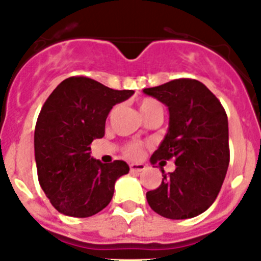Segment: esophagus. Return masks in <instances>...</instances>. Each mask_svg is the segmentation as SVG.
Segmentation results:
<instances>
[{"label":"esophagus","mask_w":261,"mask_h":261,"mask_svg":"<svg viewBox=\"0 0 261 261\" xmlns=\"http://www.w3.org/2000/svg\"><path fill=\"white\" fill-rule=\"evenodd\" d=\"M145 170V165L143 164H131L130 165V171L131 172H142Z\"/></svg>","instance_id":"obj_1"}]
</instances>
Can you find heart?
I'll list each match as a JSON object with an SVG mask.
<instances>
[{"mask_svg":"<svg viewBox=\"0 0 261 261\" xmlns=\"http://www.w3.org/2000/svg\"><path fill=\"white\" fill-rule=\"evenodd\" d=\"M157 108H161V106L154 100V99H150V97H144V99H142L140 103H139V109H140V112H142L143 117ZM142 153H143V145L140 144V143H136V142L128 143V144L125 147V154L130 158H139L140 155H142Z\"/></svg>","mask_w":261,"mask_h":261,"instance_id":"obj_1","label":"heart"}]
</instances>
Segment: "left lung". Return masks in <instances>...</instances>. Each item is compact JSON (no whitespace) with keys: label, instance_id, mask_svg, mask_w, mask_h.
Returning a JSON list of instances; mask_svg holds the SVG:
<instances>
[{"label":"left lung","instance_id":"8db88e82","mask_svg":"<svg viewBox=\"0 0 261 261\" xmlns=\"http://www.w3.org/2000/svg\"><path fill=\"white\" fill-rule=\"evenodd\" d=\"M169 108V130L150 157L158 164L162 182L147 192L150 208L164 218L180 220L204 213L220 192L229 166L228 117L218 97L202 82L179 79L143 90ZM175 170L166 174V160Z\"/></svg>","mask_w":261,"mask_h":261}]
</instances>
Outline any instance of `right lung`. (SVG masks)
I'll list each match as a JSON object with an SVG mask.
<instances>
[{
	"instance_id": "obj_1",
	"label": "right lung",
	"mask_w": 261,
	"mask_h": 261,
	"mask_svg": "<svg viewBox=\"0 0 261 261\" xmlns=\"http://www.w3.org/2000/svg\"><path fill=\"white\" fill-rule=\"evenodd\" d=\"M133 90H113L87 77H69L43 104L35 130L38 181L60 214L89 218L108 206L114 182L130 170L125 161L101 164L90 144L106 133V119Z\"/></svg>"
}]
</instances>
